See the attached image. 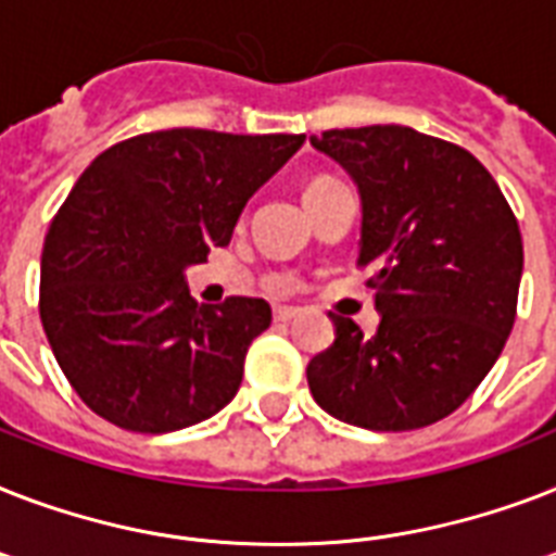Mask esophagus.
Returning a JSON list of instances; mask_svg holds the SVG:
<instances>
[{"label":"esophagus","instance_id":"34e87169","mask_svg":"<svg viewBox=\"0 0 556 556\" xmlns=\"http://www.w3.org/2000/svg\"><path fill=\"white\" fill-rule=\"evenodd\" d=\"M296 314H300V308H294V305H277V308H274V320L288 323L294 320Z\"/></svg>","mask_w":556,"mask_h":556}]
</instances>
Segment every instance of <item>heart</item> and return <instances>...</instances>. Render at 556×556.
<instances>
[{
	"label": "heart",
	"instance_id": "b5f03b06",
	"mask_svg": "<svg viewBox=\"0 0 556 556\" xmlns=\"http://www.w3.org/2000/svg\"><path fill=\"white\" fill-rule=\"evenodd\" d=\"M329 181H334V178H326V176H320V178H314V181H308V187H305V192H312V190H317V187H323V185H329Z\"/></svg>",
	"mask_w": 556,
	"mask_h": 556
}]
</instances>
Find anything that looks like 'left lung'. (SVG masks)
I'll return each mask as SVG.
<instances>
[{
  "instance_id": "8db88e82",
  "label": "left lung",
  "mask_w": 556,
  "mask_h": 556,
  "mask_svg": "<svg viewBox=\"0 0 556 556\" xmlns=\"http://www.w3.org/2000/svg\"><path fill=\"white\" fill-rule=\"evenodd\" d=\"M361 192L357 265L378 331L331 314L334 343L305 369L314 401L364 430H418L465 404L517 320L522 236L493 176L409 126L312 135Z\"/></svg>"
}]
</instances>
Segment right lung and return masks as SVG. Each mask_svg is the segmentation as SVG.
Segmentation results:
<instances>
[{
    "label": "right lung",
    "instance_id": "right-lung-1",
    "mask_svg": "<svg viewBox=\"0 0 556 556\" xmlns=\"http://www.w3.org/2000/svg\"><path fill=\"white\" fill-rule=\"evenodd\" d=\"M305 135L167 129L100 152L48 227L39 317L56 364L100 418L173 432L233 401L270 305H199L185 270L225 248L244 204Z\"/></svg>",
    "mask_w": 556,
    "mask_h": 556
}]
</instances>
